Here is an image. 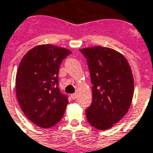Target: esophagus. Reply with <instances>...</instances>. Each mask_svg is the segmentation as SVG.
I'll return each mask as SVG.
<instances>
[{
    "label": "esophagus",
    "instance_id": "esophagus-1",
    "mask_svg": "<svg viewBox=\"0 0 153 153\" xmlns=\"http://www.w3.org/2000/svg\"><path fill=\"white\" fill-rule=\"evenodd\" d=\"M77 96H78V95H77V93H74V94L71 95V97H72L73 100H75V99L77 98Z\"/></svg>",
    "mask_w": 153,
    "mask_h": 153
}]
</instances>
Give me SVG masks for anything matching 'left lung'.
<instances>
[{"label":"left lung","instance_id":"left-lung-1","mask_svg":"<svg viewBox=\"0 0 153 153\" xmlns=\"http://www.w3.org/2000/svg\"><path fill=\"white\" fill-rule=\"evenodd\" d=\"M90 71L92 102L86 109L88 122L107 130L128 113L134 95L131 69L123 54L114 49L95 46L80 49Z\"/></svg>","mask_w":153,"mask_h":153}]
</instances>
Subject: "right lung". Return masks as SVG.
Listing matches in <instances>:
<instances>
[{"label": "right lung", "instance_id": "1", "mask_svg": "<svg viewBox=\"0 0 153 153\" xmlns=\"http://www.w3.org/2000/svg\"><path fill=\"white\" fill-rule=\"evenodd\" d=\"M71 53L54 45H38L19 64L15 79L18 101L27 118L38 127L51 128L64 116L68 100L58 88V73Z\"/></svg>", "mask_w": 153, "mask_h": 153}]
</instances>
